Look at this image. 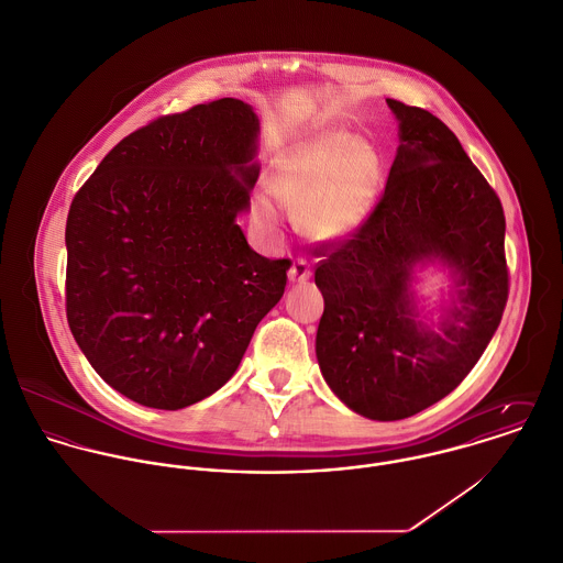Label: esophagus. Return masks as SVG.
<instances>
[{"label": "esophagus", "instance_id": "esophagus-1", "mask_svg": "<svg viewBox=\"0 0 563 563\" xmlns=\"http://www.w3.org/2000/svg\"><path fill=\"white\" fill-rule=\"evenodd\" d=\"M288 277L292 284H306L310 277H312V271H310V264L303 262V260H297L290 271H288Z\"/></svg>", "mask_w": 563, "mask_h": 563}]
</instances>
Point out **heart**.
<instances>
[{
    "label": "heart",
    "instance_id": "heart-1",
    "mask_svg": "<svg viewBox=\"0 0 563 563\" xmlns=\"http://www.w3.org/2000/svg\"><path fill=\"white\" fill-rule=\"evenodd\" d=\"M379 184L374 148L345 131H328L292 146L271 173L273 196L297 211L306 235L319 242L350 238L369 216ZM251 218L275 231L279 209L268 194H255Z\"/></svg>",
    "mask_w": 563,
    "mask_h": 563
}]
</instances>
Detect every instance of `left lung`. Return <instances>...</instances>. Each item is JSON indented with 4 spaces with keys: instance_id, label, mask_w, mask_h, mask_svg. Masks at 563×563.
Segmentation results:
<instances>
[{
    "instance_id": "obj_1",
    "label": "left lung",
    "mask_w": 563,
    "mask_h": 563,
    "mask_svg": "<svg viewBox=\"0 0 563 563\" xmlns=\"http://www.w3.org/2000/svg\"><path fill=\"white\" fill-rule=\"evenodd\" d=\"M399 146L384 194L350 240L314 251L325 310L317 358L354 412L395 421L452 393L496 334L507 297L505 211L456 135L430 111L386 100ZM451 268L438 328L418 319L415 265Z\"/></svg>"
}]
</instances>
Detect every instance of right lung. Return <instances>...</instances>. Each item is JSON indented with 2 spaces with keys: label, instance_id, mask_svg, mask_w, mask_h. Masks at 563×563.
<instances>
[{
  "label": "right lung",
  "instance_id": "add662e5",
  "mask_svg": "<svg viewBox=\"0 0 563 563\" xmlns=\"http://www.w3.org/2000/svg\"><path fill=\"white\" fill-rule=\"evenodd\" d=\"M260 122L235 98L124 137L76 191L67 227L69 330L109 386L162 410L216 393L277 306L290 260L240 224L260 177Z\"/></svg>",
  "mask_w": 563,
  "mask_h": 563
}]
</instances>
